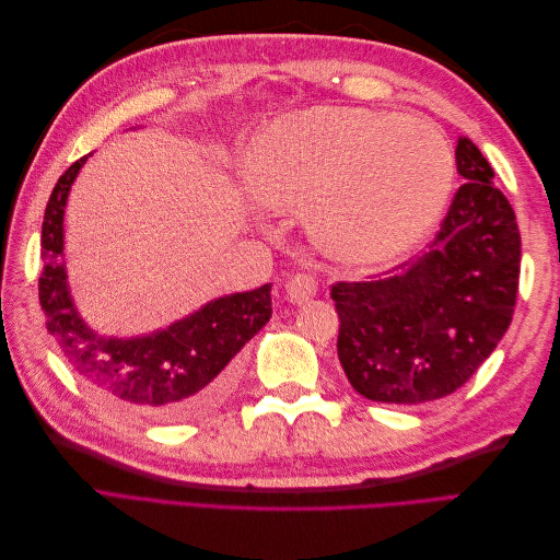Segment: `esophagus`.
<instances>
[{
    "mask_svg": "<svg viewBox=\"0 0 560 560\" xmlns=\"http://www.w3.org/2000/svg\"><path fill=\"white\" fill-rule=\"evenodd\" d=\"M317 294V278L313 273H296L287 282V299L292 303H306Z\"/></svg>",
    "mask_w": 560,
    "mask_h": 560,
    "instance_id": "34e87169",
    "label": "esophagus"
}]
</instances>
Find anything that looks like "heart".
Returning <instances> with one entry per match:
<instances>
[{
	"mask_svg": "<svg viewBox=\"0 0 560 560\" xmlns=\"http://www.w3.org/2000/svg\"><path fill=\"white\" fill-rule=\"evenodd\" d=\"M451 177L448 142L432 124L369 109L282 116L247 154L254 194L308 214L322 247L364 264L411 249L442 210Z\"/></svg>",
	"mask_w": 560,
	"mask_h": 560,
	"instance_id": "1",
	"label": "heart"
}]
</instances>
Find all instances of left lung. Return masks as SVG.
Wrapping results in <instances>:
<instances>
[{
    "mask_svg": "<svg viewBox=\"0 0 560 560\" xmlns=\"http://www.w3.org/2000/svg\"><path fill=\"white\" fill-rule=\"evenodd\" d=\"M455 165L465 182L422 257L383 280L331 284L338 360L371 401L422 404L455 393L512 325L516 214L471 140H457Z\"/></svg>",
    "mask_w": 560,
    "mask_h": 560,
    "instance_id": "obj_1",
    "label": "left lung"
}]
</instances>
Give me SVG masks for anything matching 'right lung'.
Instances as JSON below:
<instances>
[{"mask_svg":"<svg viewBox=\"0 0 560 560\" xmlns=\"http://www.w3.org/2000/svg\"><path fill=\"white\" fill-rule=\"evenodd\" d=\"M89 156L67 167L46 202L39 278L46 329L91 393L112 409L154 422L198 418L231 395L238 378V352L273 313L270 284L214 299L194 315L149 336H97L79 317L60 261L65 202Z\"/></svg>","mask_w":560,"mask_h":560,"instance_id":"right-lung-1","label":"right lung"}]
</instances>
